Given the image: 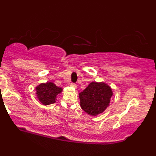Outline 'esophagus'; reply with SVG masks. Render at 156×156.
I'll use <instances>...</instances> for the list:
<instances>
[{
  "instance_id": "esophagus-1",
  "label": "esophagus",
  "mask_w": 156,
  "mask_h": 156,
  "mask_svg": "<svg viewBox=\"0 0 156 156\" xmlns=\"http://www.w3.org/2000/svg\"><path fill=\"white\" fill-rule=\"evenodd\" d=\"M70 86H71V87H73V88H76V83H71Z\"/></svg>"
}]
</instances>
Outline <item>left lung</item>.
<instances>
[{
	"label": "left lung",
	"mask_w": 156,
	"mask_h": 156,
	"mask_svg": "<svg viewBox=\"0 0 156 156\" xmlns=\"http://www.w3.org/2000/svg\"><path fill=\"white\" fill-rule=\"evenodd\" d=\"M112 91L104 83L92 82L79 94L81 108L92 116L102 113L109 106Z\"/></svg>",
	"instance_id": "obj_1"
}]
</instances>
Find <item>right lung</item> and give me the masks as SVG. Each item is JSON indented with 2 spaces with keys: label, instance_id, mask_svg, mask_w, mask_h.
<instances>
[{
  "label": "right lung",
  "instance_id": "obj_1",
  "mask_svg": "<svg viewBox=\"0 0 156 156\" xmlns=\"http://www.w3.org/2000/svg\"><path fill=\"white\" fill-rule=\"evenodd\" d=\"M36 91L38 99L46 105L55 103L57 95L62 92V89L57 87L53 83L49 82L39 85L36 87Z\"/></svg>",
  "mask_w": 156,
  "mask_h": 156
}]
</instances>
